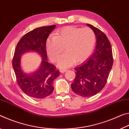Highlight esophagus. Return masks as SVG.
Wrapping results in <instances>:
<instances>
[{
  "label": "esophagus",
  "instance_id": "esophagus-1",
  "mask_svg": "<svg viewBox=\"0 0 129 129\" xmlns=\"http://www.w3.org/2000/svg\"><path fill=\"white\" fill-rule=\"evenodd\" d=\"M67 71V69H62V70H60V71L61 73H64L66 72V71Z\"/></svg>",
  "mask_w": 129,
  "mask_h": 129
}]
</instances>
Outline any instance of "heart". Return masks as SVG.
<instances>
[{
    "instance_id": "obj_1",
    "label": "heart",
    "mask_w": 129,
    "mask_h": 129,
    "mask_svg": "<svg viewBox=\"0 0 129 129\" xmlns=\"http://www.w3.org/2000/svg\"><path fill=\"white\" fill-rule=\"evenodd\" d=\"M95 41V34L90 28L69 26L58 31L56 35L48 38L46 50L50 59L56 62L64 47L66 52L61 57L58 65L65 69L75 62L82 63L87 59L93 51Z\"/></svg>"
}]
</instances>
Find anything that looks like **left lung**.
<instances>
[{"instance_id":"8db88e82","label":"left lung","mask_w":129,"mask_h":129,"mask_svg":"<svg viewBox=\"0 0 129 129\" xmlns=\"http://www.w3.org/2000/svg\"><path fill=\"white\" fill-rule=\"evenodd\" d=\"M87 25L95 34V50L87 60L75 67L76 75L71 84L73 91L83 97L94 96L103 89L113 64L112 48L106 35L96 27Z\"/></svg>"}]
</instances>
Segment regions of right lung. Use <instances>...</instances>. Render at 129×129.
I'll return each mask as SVG.
<instances>
[{
  "mask_svg": "<svg viewBox=\"0 0 129 129\" xmlns=\"http://www.w3.org/2000/svg\"><path fill=\"white\" fill-rule=\"evenodd\" d=\"M55 25L35 28L23 35L15 50L12 66L17 83L23 92L36 99H43L52 93L54 79L59 75V71L47 61L46 41ZM33 50L41 55L42 64L38 71L30 75L23 73L20 66L21 55Z\"/></svg>",
  "mask_w": 129,
  "mask_h": 129,
  "instance_id": "add662e5",
  "label": "right lung"
}]
</instances>
